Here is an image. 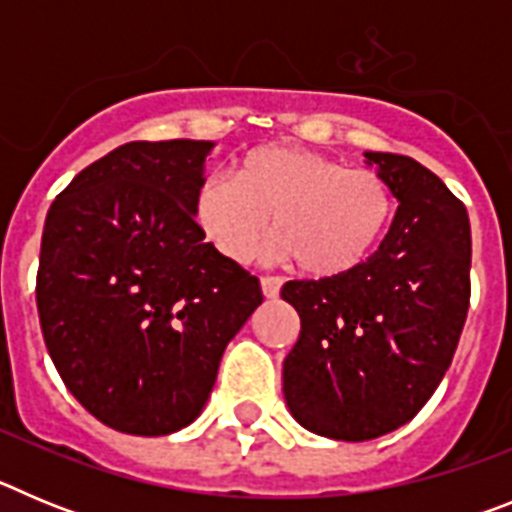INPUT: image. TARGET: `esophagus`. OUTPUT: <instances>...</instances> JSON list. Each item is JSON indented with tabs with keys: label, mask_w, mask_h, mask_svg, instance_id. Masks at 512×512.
<instances>
[{
	"label": "esophagus",
	"mask_w": 512,
	"mask_h": 512,
	"mask_svg": "<svg viewBox=\"0 0 512 512\" xmlns=\"http://www.w3.org/2000/svg\"><path fill=\"white\" fill-rule=\"evenodd\" d=\"M279 289H282V279H279V277H261V292H264V297L274 300V297H279Z\"/></svg>",
	"instance_id": "esophagus-1"
}]
</instances>
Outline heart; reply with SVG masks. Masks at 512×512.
Wrapping results in <instances>:
<instances>
[{
    "label": "heart",
    "instance_id": "1",
    "mask_svg": "<svg viewBox=\"0 0 512 512\" xmlns=\"http://www.w3.org/2000/svg\"><path fill=\"white\" fill-rule=\"evenodd\" d=\"M395 212L382 174L346 169L323 153L261 146L235 176H207L194 194V220L233 264L251 261L271 233L274 253L295 259L312 277H338L374 251Z\"/></svg>",
    "mask_w": 512,
    "mask_h": 512
}]
</instances>
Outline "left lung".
Returning a JSON list of instances; mask_svg holds the SVG:
<instances>
[{
	"label": "left lung",
	"instance_id": "obj_1",
	"mask_svg": "<svg viewBox=\"0 0 512 512\" xmlns=\"http://www.w3.org/2000/svg\"><path fill=\"white\" fill-rule=\"evenodd\" d=\"M400 207L377 251L356 269L295 279L282 300L300 315L284 359V400L307 431L369 441L431 400L469 310L467 207L415 158L366 151Z\"/></svg>",
	"mask_w": 512,
	"mask_h": 512
}]
</instances>
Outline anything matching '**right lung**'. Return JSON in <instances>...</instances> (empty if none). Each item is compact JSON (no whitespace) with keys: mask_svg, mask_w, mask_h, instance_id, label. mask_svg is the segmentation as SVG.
<instances>
[{"mask_svg":"<svg viewBox=\"0 0 512 512\" xmlns=\"http://www.w3.org/2000/svg\"><path fill=\"white\" fill-rule=\"evenodd\" d=\"M210 140H133L74 176L45 217L38 315L71 395L130 436L205 408L259 279L205 243L194 194Z\"/></svg>","mask_w":512,"mask_h":512,"instance_id":"add662e5","label":"right lung"}]
</instances>
